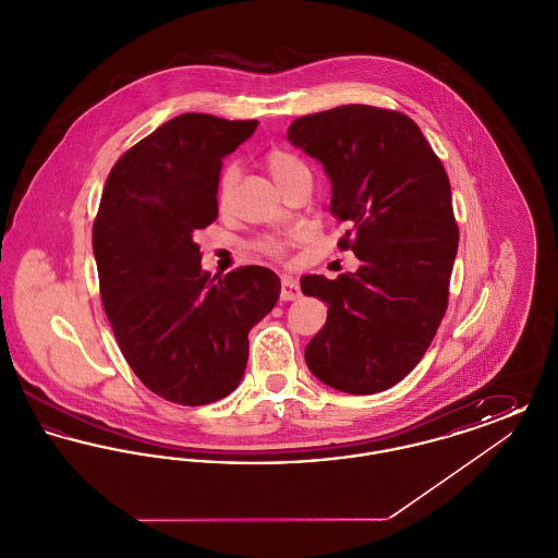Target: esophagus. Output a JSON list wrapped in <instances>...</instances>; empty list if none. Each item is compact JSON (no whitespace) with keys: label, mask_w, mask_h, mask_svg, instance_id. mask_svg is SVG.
Masks as SVG:
<instances>
[{"label":"esophagus","mask_w":558,"mask_h":558,"mask_svg":"<svg viewBox=\"0 0 558 558\" xmlns=\"http://www.w3.org/2000/svg\"><path fill=\"white\" fill-rule=\"evenodd\" d=\"M301 296V289L296 284V280L291 276H282V291H280V299L282 301H294Z\"/></svg>","instance_id":"esophagus-1"}]
</instances>
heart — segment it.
I'll use <instances>...</instances> for the list:
<instances>
[{
    "label": "heart",
    "mask_w": 558,
    "mask_h": 558,
    "mask_svg": "<svg viewBox=\"0 0 558 558\" xmlns=\"http://www.w3.org/2000/svg\"><path fill=\"white\" fill-rule=\"evenodd\" d=\"M264 162H266V169L269 171L271 180L280 186V190L287 186L292 178H296L299 173L307 171V167H305L301 160L296 159L289 150H282V148H271V150L267 153ZM236 182H239V169H236V165H228V167L223 169L221 178H219V192H217L219 205H226V203H228V198H230L232 190L236 186ZM292 242H294V236H289V239L266 236V239H262L257 242V248H259L264 255H267V257L278 259V257L284 255V251L291 246Z\"/></svg>",
    "instance_id": "1"
}]
</instances>
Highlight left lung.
I'll return each instance as SVG.
<instances>
[{
    "label": "left lung",
    "instance_id": "left-lung-1",
    "mask_svg": "<svg viewBox=\"0 0 558 558\" xmlns=\"http://www.w3.org/2000/svg\"><path fill=\"white\" fill-rule=\"evenodd\" d=\"M289 142L324 165L339 244L362 262L301 291L328 305L305 362L324 385L371 396L421 362L448 310L458 226L448 173L421 128L398 110L345 105L299 117Z\"/></svg>",
    "mask_w": 558,
    "mask_h": 558
}]
</instances>
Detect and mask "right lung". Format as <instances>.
I'll return each instance as SVG.
<instances>
[{
	"label": "right lung",
	"instance_id": "obj_1",
	"mask_svg": "<svg viewBox=\"0 0 558 558\" xmlns=\"http://www.w3.org/2000/svg\"><path fill=\"white\" fill-rule=\"evenodd\" d=\"M257 125L184 112L108 173L92 232L102 305L135 376L173 403L230 396L246 368L251 328L280 296L267 267L211 278L194 242L219 213L221 159Z\"/></svg>",
	"mask_w": 558,
	"mask_h": 558
}]
</instances>
